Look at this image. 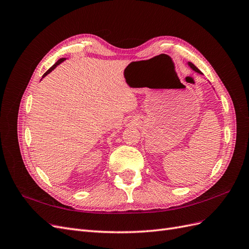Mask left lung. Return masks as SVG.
I'll return each mask as SVG.
<instances>
[{
  "label": "left lung",
  "mask_w": 249,
  "mask_h": 249,
  "mask_svg": "<svg viewBox=\"0 0 249 249\" xmlns=\"http://www.w3.org/2000/svg\"><path fill=\"white\" fill-rule=\"evenodd\" d=\"M188 65H189L190 67H191V69L193 70V71H196V72H198V73H201V71L197 69V67L196 66H195L193 63H191V62H188Z\"/></svg>",
  "instance_id": "1"
}]
</instances>
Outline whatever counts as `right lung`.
Here are the masks:
<instances>
[{"instance_id": "add662e5", "label": "right lung", "mask_w": 249, "mask_h": 249, "mask_svg": "<svg viewBox=\"0 0 249 249\" xmlns=\"http://www.w3.org/2000/svg\"><path fill=\"white\" fill-rule=\"evenodd\" d=\"M64 60H65V58H61V59H59V60H58V61H57V62H56V63H55L54 65H53L52 67H50V70H48V71H47L46 72H44V74H43V76H42V78H44V77H46V76H47V74H48V73H50V72H51V71H52L53 70H55V69H56V66H57V65H59V64H60V63H61V62H63V61H64Z\"/></svg>"}]
</instances>
